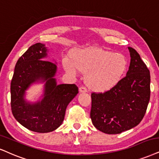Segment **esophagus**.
Returning a JSON list of instances; mask_svg holds the SVG:
<instances>
[{
    "label": "esophagus",
    "instance_id": "34e87169",
    "mask_svg": "<svg viewBox=\"0 0 159 159\" xmlns=\"http://www.w3.org/2000/svg\"><path fill=\"white\" fill-rule=\"evenodd\" d=\"M79 91L80 93H85V92L88 91V90L85 87H84V86H81L79 89Z\"/></svg>",
    "mask_w": 159,
    "mask_h": 159
}]
</instances>
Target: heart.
<instances>
[{
	"mask_svg": "<svg viewBox=\"0 0 159 159\" xmlns=\"http://www.w3.org/2000/svg\"><path fill=\"white\" fill-rule=\"evenodd\" d=\"M72 62L62 60L64 69L72 75L76 68L85 74V80L91 90L107 91L119 83L126 73L128 60L121 53H113L102 48H91L77 50L71 54Z\"/></svg>",
	"mask_w": 159,
	"mask_h": 159,
	"instance_id": "b5f03b06",
	"label": "heart"
}]
</instances>
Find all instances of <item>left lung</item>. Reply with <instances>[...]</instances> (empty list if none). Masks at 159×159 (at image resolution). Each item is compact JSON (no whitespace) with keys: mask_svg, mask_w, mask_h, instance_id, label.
Returning a JSON list of instances; mask_svg holds the SVG:
<instances>
[{"mask_svg":"<svg viewBox=\"0 0 159 159\" xmlns=\"http://www.w3.org/2000/svg\"><path fill=\"white\" fill-rule=\"evenodd\" d=\"M128 49L131 59L127 75L113 89L91 93L92 123L107 134H121L138 125L150 101V70L134 48Z\"/></svg>","mask_w":159,"mask_h":159,"instance_id":"8db88e82","label":"left lung"}]
</instances>
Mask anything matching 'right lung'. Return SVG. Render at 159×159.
Here are the masks:
<instances>
[{
  "mask_svg": "<svg viewBox=\"0 0 159 159\" xmlns=\"http://www.w3.org/2000/svg\"><path fill=\"white\" fill-rule=\"evenodd\" d=\"M44 44L38 43L17 60L11 82V108L15 119L29 130L48 133L62 125L68 105L78 93L75 84L57 85L54 76L57 66L44 60ZM38 80L46 81L44 99L37 103H26L25 91Z\"/></svg>",
  "mask_w": 159,
  "mask_h": 159,
  "instance_id": "obj_1",
  "label": "right lung"
}]
</instances>
